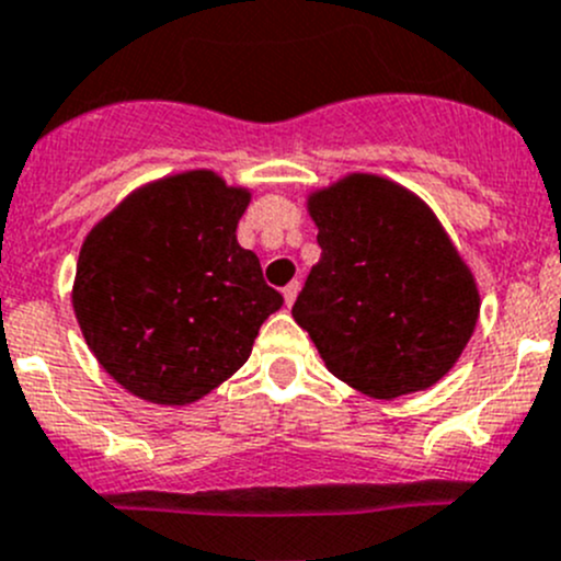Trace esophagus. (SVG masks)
Returning a JSON list of instances; mask_svg holds the SVG:
<instances>
[{
    "instance_id": "1",
    "label": "esophagus",
    "mask_w": 561,
    "mask_h": 561,
    "mask_svg": "<svg viewBox=\"0 0 561 561\" xmlns=\"http://www.w3.org/2000/svg\"><path fill=\"white\" fill-rule=\"evenodd\" d=\"M298 290H301V285H298V282H290V285L285 287V304L287 307H293V304H296V296H298Z\"/></svg>"
}]
</instances>
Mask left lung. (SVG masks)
I'll return each instance as SVG.
<instances>
[{
    "mask_svg": "<svg viewBox=\"0 0 561 561\" xmlns=\"http://www.w3.org/2000/svg\"><path fill=\"white\" fill-rule=\"evenodd\" d=\"M320 263L293 304L325 367L378 400L453 369L480 314L463 257L416 194L347 175L309 197Z\"/></svg>",
    "mask_w": 561,
    "mask_h": 561,
    "instance_id": "8db88e82",
    "label": "left lung"
}]
</instances>
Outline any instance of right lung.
Wrapping results in <instances>:
<instances>
[{
    "label": "right lung",
    "instance_id": "right-lung-1",
    "mask_svg": "<svg viewBox=\"0 0 561 561\" xmlns=\"http://www.w3.org/2000/svg\"><path fill=\"white\" fill-rule=\"evenodd\" d=\"M249 205L216 172L139 188L81 247L73 312L101 367L130 394L186 405L230 378L282 296L236 238Z\"/></svg>",
    "mask_w": 561,
    "mask_h": 561
}]
</instances>
